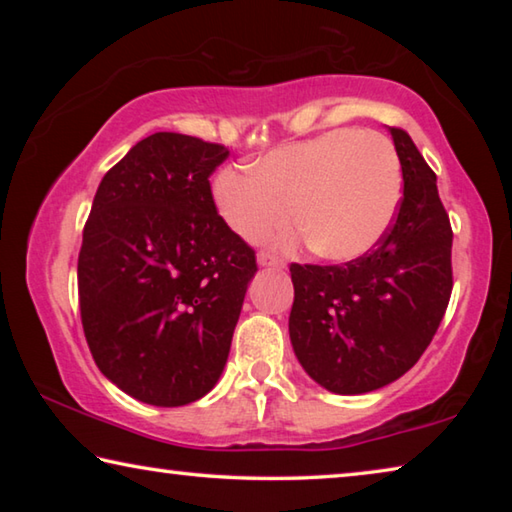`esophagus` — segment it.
<instances>
[{"mask_svg":"<svg viewBox=\"0 0 512 512\" xmlns=\"http://www.w3.org/2000/svg\"><path fill=\"white\" fill-rule=\"evenodd\" d=\"M257 262H259V266H273V268H284V266H287V262H284L282 257L271 255V253H259L257 255Z\"/></svg>","mask_w":512,"mask_h":512,"instance_id":"34e87169","label":"esophagus"}]
</instances>
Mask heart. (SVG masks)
<instances>
[{
	"label": "heart",
	"instance_id": "obj_1",
	"mask_svg": "<svg viewBox=\"0 0 512 512\" xmlns=\"http://www.w3.org/2000/svg\"><path fill=\"white\" fill-rule=\"evenodd\" d=\"M214 203L237 235L257 239L293 219L316 255L354 259L375 248L395 219L402 169L391 140L372 131L336 128L314 140L280 146L255 167L223 169ZM280 241L296 232L282 230Z\"/></svg>",
	"mask_w": 512,
	"mask_h": 512
}]
</instances>
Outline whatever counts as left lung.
Segmentation results:
<instances>
[{
  "label": "left lung",
  "instance_id": "left-lung-1",
  "mask_svg": "<svg viewBox=\"0 0 512 512\" xmlns=\"http://www.w3.org/2000/svg\"><path fill=\"white\" fill-rule=\"evenodd\" d=\"M404 194L375 248L348 264H291V345L327 391L361 395L400 379L427 350L452 296V225L411 135L388 128Z\"/></svg>",
  "mask_w": 512,
  "mask_h": 512
}]
</instances>
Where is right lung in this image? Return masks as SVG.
<instances>
[{
	"label": "right lung",
	"mask_w": 512,
	"mask_h": 512,
	"mask_svg": "<svg viewBox=\"0 0 512 512\" xmlns=\"http://www.w3.org/2000/svg\"><path fill=\"white\" fill-rule=\"evenodd\" d=\"M230 151L192 135L137 142L94 194L79 307L99 370L135 400L183 406L219 381L255 250L216 212L210 176Z\"/></svg>",
	"instance_id": "1"
}]
</instances>
